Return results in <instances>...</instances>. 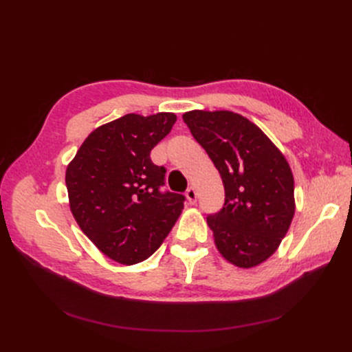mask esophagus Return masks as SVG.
Masks as SVG:
<instances>
[{
  "instance_id": "34e87169",
  "label": "esophagus",
  "mask_w": 352,
  "mask_h": 352,
  "mask_svg": "<svg viewBox=\"0 0 352 352\" xmlns=\"http://www.w3.org/2000/svg\"><path fill=\"white\" fill-rule=\"evenodd\" d=\"M186 198H188V201L190 202V204H194V202L197 201V190H195V188H188V190H186Z\"/></svg>"
}]
</instances>
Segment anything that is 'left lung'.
<instances>
[{"instance_id":"left-lung-1","label":"left lung","mask_w":352,"mask_h":352,"mask_svg":"<svg viewBox=\"0 0 352 352\" xmlns=\"http://www.w3.org/2000/svg\"><path fill=\"white\" fill-rule=\"evenodd\" d=\"M225 186V204L207 223L219 252L250 269L278 250L295 212L294 176L283 154L258 126L233 111L184 116Z\"/></svg>"}]
</instances>
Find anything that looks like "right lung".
I'll return each instance as SVG.
<instances>
[{
  "label": "right lung",
  "mask_w": 352,
  "mask_h": 352,
  "mask_svg": "<svg viewBox=\"0 0 352 352\" xmlns=\"http://www.w3.org/2000/svg\"><path fill=\"white\" fill-rule=\"evenodd\" d=\"M175 122L173 113L126 114L97 127L67 166L73 217L97 248L117 263L146 260L182 212L185 197L160 190L166 168L150 157Z\"/></svg>",
  "instance_id": "add662e5"
}]
</instances>
